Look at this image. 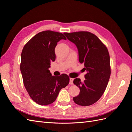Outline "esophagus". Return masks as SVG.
<instances>
[{
	"label": "esophagus",
	"mask_w": 132,
	"mask_h": 132,
	"mask_svg": "<svg viewBox=\"0 0 132 132\" xmlns=\"http://www.w3.org/2000/svg\"><path fill=\"white\" fill-rule=\"evenodd\" d=\"M73 79H72V78H70V82H69V84H70V85L73 84Z\"/></svg>",
	"instance_id": "obj_1"
}]
</instances>
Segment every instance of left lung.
I'll list each match as a JSON object with an SVG mask.
<instances>
[{"label": "left lung", "mask_w": 132, "mask_h": 132, "mask_svg": "<svg viewBox=\"0 0 132 132\" xmlns=\"http://www.w3.org/2000/svg\"><path fill=\"white\" fill-rule=\"evenodd\" d=\"M67 39L74 43L78 50L79 61L86 70L85 80H73L80 89L78 96L73 97L79 105H93L102 96L111 74L110 60L108 49L97 36L88 31L65 32Z\"/></svg>", "instance_id": "1"}]
</instances>
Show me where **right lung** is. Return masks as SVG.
Instances as JSON below:
<instances>
[{
  "instance_id": "right-lung-1",
  "label": "right lung",
  "mask_w": 132,
  "mask_h": 132,
  "mask_svg": "<svg viewBox=\"0 0 132 132\" xmlns=\"http://www.w3.org/2000/svg\"><path fill=\"white\" fill-rule=\"evenodd\" d=\"M61 39L66 40L62 33L44 31L30 39L22 50L20 70L23 84L30 97L39 105L54 102L61 89L69 83L68 75L52 76L48 70L56 59L54 49Z\"/></svg>"
}]
</instances>
